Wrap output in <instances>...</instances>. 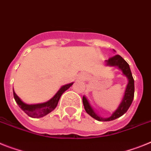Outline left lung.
<instances>
[{
    "label": "left lung",
    "instance_id": "1",
    "mask_svg": "<svg viewBox=\"0 0 151 151\" xmlns=\"http://www.w3.org/2000/svg\"><path fill=\"white\" fill-rule=\"evenodd\" d=\"M105 63H106L107 65L117 66L118 69H121L123 74L127 77L128 82H127V87H126L124 95L122 102L119 105L117 110L114 112H113L111 116L109 117V118H103L98 115L94 111V109H92V107L91 106V105L88 102V99H86V96L82 97V102H83V105H84L85 110H86V112L88 113L91 117L98 120L99 122L113 121V120L122 116L124 114H125L127 112V111L128 110V109H129V107L131 106L132 101H133L134 95V80L132 74H131V71L128 63L119 55H115V56L111 57L110 59L106 60Z\"/></svg>",
    "mask_w": 151,
    "mask_h": 151
}]
</instances>
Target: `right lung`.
<instances>
[{"instance_id": "right-lung-1", "label": "right lung", "mask_w": 151, "mask_h": 151, "mask_svg": "<svg viewBox=\"0 0 151 151\" xmlns=\"http://www.w3.org/2000/svg\"><path fill=\"white\" fill-rule=\"evenodd\" d=\"M73 84V82H72V83H69V84L62 86L60 89L56 92V95H54L50 100H49L46 102L41 103V104H36V105H28V104H26L17 95L14 90H13V93H14V97L17 104L19 105V107L24 111L26 114H27L28 116H29V117H31V118H38L44 117V116L48 114L49 113H50L56 109L61 95Z\"/></svg>"}]
</instances>
